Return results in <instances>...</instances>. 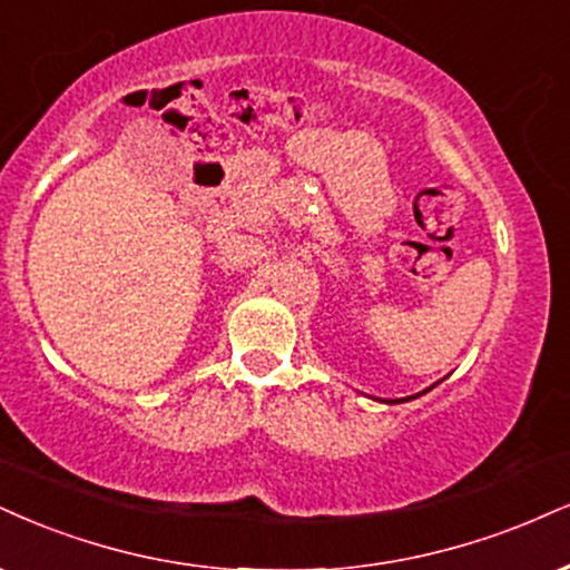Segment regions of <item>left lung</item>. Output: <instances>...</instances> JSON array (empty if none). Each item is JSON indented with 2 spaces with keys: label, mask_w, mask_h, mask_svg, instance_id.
Wrapping results in <instances>:
<instances>
[{
  "label": "left lung",
  "mask_w": 570,
  "mask_h": 570,
  "mask_svg": "<svg viewBox=\"0 0 570 570\" xmlns=\"http://www.w3.org/2000/svg\"><path fill=\"white\" fill-rule=\"evenodd\" d=\"M433 387H435V385H433ZM428 390H430V387H428ZM428 390H424V393H428ZM411 397H416V395H409V397H406V401H411Z\"/></svg>",
  "instance_id": "obj_1"
}]
</instances>
